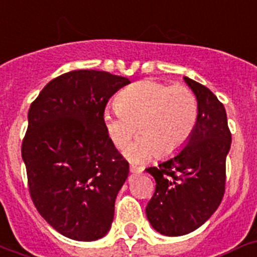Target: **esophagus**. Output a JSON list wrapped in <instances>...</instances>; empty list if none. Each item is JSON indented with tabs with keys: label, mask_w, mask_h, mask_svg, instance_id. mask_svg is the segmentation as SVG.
<instances>
[{
	"label": "esophagus",
	"mask_w": 257,
	"mask_h": 257,
	"mask_svg": "<svg viewBox=\"0 0 257 257\" xmlns=\"http://www.w3.org/2000/svg\"><path fill=\"white\" fill-rule=\"evenodd\" d=\"M129 171L132 172V174H140V172L142 171V169L141 167H137V166H131V167H129Z\"/></svg>",
	"instance_id": "1"
}]
</instances>
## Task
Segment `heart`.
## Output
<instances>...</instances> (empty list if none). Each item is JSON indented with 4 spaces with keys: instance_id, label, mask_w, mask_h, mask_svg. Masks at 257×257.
<instances>
[{
    "instance_id": "b5f03b06",
    "label": "heart",
    "mask_w": 257,
    "mask_h": 257,
    "mask_svg": "<svg viewBox=\"0 0 257 257\" xmlns=\"http://www.w3.org/2000/svg\"><path fill=\"white\" fill-rule=\"evenodd\" d=\"M116 108L103 113V124L117 149L128 145L139 126L141 137L125 150L132 162L182 150L198 120L197 98L191 88L152 79L122 90L116 98Z\"/></svg>"
}]
</instances>
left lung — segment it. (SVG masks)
I'll use <instances>...</instances> for the list:
<instances>
[{"mask_svg": "<svg viewBox=\"0 0 257 257\" xmlns=\"http://www.w3.org/2000/svg\"><path fill=\"white\" fill-rule=\"evenodd\" d=\"M197 98L195 132L180 152L149 167L155 192L146 217L159 234L180 236L204 225L225 193L226 157L231 146L225 107L208 87L184 77Z\"/></svg>", "mask_w": 257, "mask_h": 257, "instance_id": "8db88e82", "label": "left lung"}]
</instances>
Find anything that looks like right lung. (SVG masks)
Masks as SVG:
<instances>
[{
    "instance_id": "right-lung-1",
    "label": "right lung",
    "mask_w": 257,
    "mask_h": 257,
    "mask_svg": "<svg viewBox=\"0 0 257 257\" xmlns=\"http://www.w3.org/2000/svg\"><path fill=\"white\" fill-rule=\"evenodd\" d=\"M128 78L73 70L45 85L29 109L22 144L32 201L66 238L91 242L111 228L129 174L103 124L108 99Z\"/></svg>"
}]
</instances>
